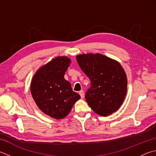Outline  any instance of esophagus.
I'll list each match as a JSON object with an SVG mask.
<instances>
[{
	"instance_id": "obj_1",
	"label": "esophagus",
	"mask_w": 156,
	"mask_h": 156,
	"mask_svg": "<svg viewBox=\"0 0 156 156\" xmlns=\"http://www.w3.org/2000/svg\"><path fill=\"white\" fill-rule=\"evenodd\" d=\"M79 94H80L81 98H83L84 97V93L83 90H81L80 91H79Z\"/></svg>"
}]
</instances>
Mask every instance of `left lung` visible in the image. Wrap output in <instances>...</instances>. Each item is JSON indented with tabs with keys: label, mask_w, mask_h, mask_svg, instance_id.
I'll return each instance as SVG.
<instances>
[{
	"label": "left lung",
	"mask_w": 156,
	"mask_h": 156,
	"mask_svg": "<svg viewBox=\"0 0 156 156\" xmlns=\"http://www.w3.org/2000/svg\"><path fill=\"white\" fill-rule=\"evenodd\" d=\"M76 60L90 82L85 93L88 105L104 117L117 111L127 92V77L121 65L100 54H83Z\"/></svg>",
	"instance_id": "1"
}]
</instances>
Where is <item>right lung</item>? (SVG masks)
<instances>
[{
  "instance_id": "1",
  "label": "right lung",
  "mask_w": 156,
  "mask_h": 156,
  "mask_svg": "<svg viewBox=\"0 0 156 156\" xmlns=\"http://www.w3.org/2000/svg\"><path fill=\"white\" fill-rule=\"evenodd\" d=\"M66 56H58L41 67L31 81L30 92L39 108L56 119L66 117L80 98L64 78L70 64Z\"/></svg>"
}]
</instances>
